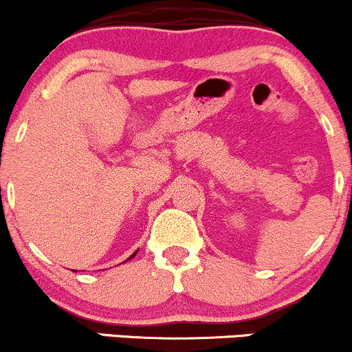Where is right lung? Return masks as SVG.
I'll list each match as a JSON object with an SVG mask.
<instances>
[{
  "label": "right lung",
  "mask_w": 352,
  "mask_h": 352,
  "mask_svg": "<svg viewBox=\"0 0 352 352\" xmlns=\"http://www.w3.org/2000/svg\"><path fill=\"white\" fill-rule=\"evenodd\" d=\"M135 253H138V252H134V253H132V255L129 256V258H127V260H131V258H134V256H135ZM127 260H126V262H127Z\"/></svg>",
  "instance_id": "right-lung-1"
}]
</instances>
